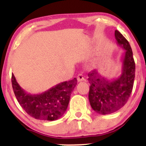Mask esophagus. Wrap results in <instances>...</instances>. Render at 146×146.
Returning a JSON list of instances; mask_svg holds the SVG:
<instances>
[{
  "instance_id": "34e87169",
  "label": "esophagus",
  "mask_w": 146,
  "mask_h": 146,
  "mask_svg": "<svg viewBox=\"0 0 146 146\" xmlns=\"http://www.w3.org/2000/svg\"><path fill=\"white\" fill-rule=\"evenodd\" d=\"M84 80H85V79L84 78V76H83L82 74H81V73H80V74H79L78 75V82L84 81Z\"/></svg>"
}]
</instances>
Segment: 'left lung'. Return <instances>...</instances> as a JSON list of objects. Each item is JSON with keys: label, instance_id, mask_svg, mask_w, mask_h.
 Segmentation results:
<instances>
[{"label": "left lung", "instance_id": "8db88e82", "mask_svg": "<svg viewBox=\"0 0 146 146\" xmlns=\"http://www.w3.org/2000/svg\"><path fill=\"white\" fill-rule=\"evenodd\" d=\"M117 45L124 49L121 58V73L118 78L107 79L93 70L88 73L90 86L88 93L90 104L97 113L108 115L121 108L128 102L133 88L135 63L130 45L123 35L115 31Z\"/></svg>", "mask_w": 146, "mask_h": 146}]
</instances>
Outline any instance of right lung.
I'll return each instance as SVG.
<instances>
[{
  "mask_svg": "<svg viewBox=\"0 0 146 146\" xmlns=\"http://www.w3.org/2000/svg\"><path fill=\"white\" fill-rule=\"evenodd\" d=\"M13 90L21 106L30 116L40 120L54 121L67 109L71 93L77 85V78L61 82L39 94H30L22 88L14 74Z\"/></svg>",
  "mask_w": 146,
  "mask_h": 146,
  "instance_id": "right-lung-1",
  "label": "right lung"
}]
</instances>
